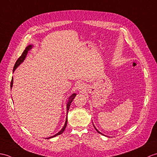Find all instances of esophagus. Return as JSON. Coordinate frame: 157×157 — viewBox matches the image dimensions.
I'll return each instance as SVG.
<instances>
[{"instance_id":"1","label":"esophagus","mask_w":157,"mask_h":157,"mask_svg":"<svg viewBox=\"0 0 157 157\" xmlns=\"http://www.w3.org/2000/svg\"><path fill=\"white\" fill-rule=\"evenodd\" d=\"M77 89L80 91H83L86 88H85V85L83 84V83H79V84L77 85Z\"/></svg>"}]
</instances>
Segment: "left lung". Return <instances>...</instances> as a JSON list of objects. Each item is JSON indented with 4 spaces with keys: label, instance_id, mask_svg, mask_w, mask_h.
<instances>
[{
    "label": "left lung",
    "instance_id": "8db88e82",
    "mask_svg": "<svg viewBox=\"0 0 157 157\" xmlns=\"http://www.w3.org/2000/svg\"><path fill=\"white\" fill-rule=\"evenodd\" d=\"M93 126H94V125H93ZM94 128H95V130H97V132H98V133H99V134H101V132H99V131H98V130H97V128H95V126H94Z\"/></svg>",
    "mask_w": 157,
    "mask_h": 157
}]
</instances>
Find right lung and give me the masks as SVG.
I'll use <instances>...</instances> for the list:
<instances>
[{
	"instance_id": "1",
	"label": "right lung",
	"mask_w": 157,
	"mask_h": 157,
	"mask_svg": "<svg viewBox=\"0 0 157 157\" xmlns=\"http://www.w3.org/2000/svg\"><path fill=\"white\" fill-rule=\"evenodd\" d=\"M32 47H33L32 45H29V46H27V47L25 48V50L23 51V54H21V56L18 58V60H17V62H16V63H15V66H14V68H13V72L15 71V69H16L17 67H18L22 63V62H23V60H25V58H26V56H27V52H28V51H29V50H31V48H32ZM13 84V78H12L11 82H10V88H12ZM76 93H73L72 95H71V97H70L69 98H68V101L67 104V115H68V110H69V108H70V105H71V104L72 101H73V99H75V96H76ZM67 121H68V117H67V119H66L65 124H64V125L63 128H62V130H61L60 132H59L58 133H57L56 134H55V135H54V136H52L46 138H47V139H50V138H54V137H55V136H58V135H60V134H61L63 133V132L64 131L66 127H67Z\"/></svg>"
}]
</instances>
